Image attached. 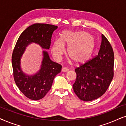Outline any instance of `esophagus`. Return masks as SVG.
<instances>
[{"mask_svg":"<svg viewBox=\"0 0 126 126\" xmlns=\"http://www.w3.org/2000/svg\"><path fill=\"white\" fill-rule=\"evenodd\" d=\"M68 71V68H67L66 67H63L62 68V72H67Z\"/></svg>","mask_w":126,"mask_h":126,"instance_id":"esophagus-1","label":"esophagus"}]
</instances>
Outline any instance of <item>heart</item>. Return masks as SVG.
<instances>
[{
  "instance_id": "1",
  "label": "heart",
  "mask_w": 126,
  "mask_h": 126,
  "mask_svg": "<svg viewBox=\"0 0 126 126\" xmlns=\"http://www.w3.org/2000/svg\"><path fill=\"white\" fill-rule=\"evenodd\" d=\"M68 47V56L76 64H83L91 58L94 52L96 42L92 35L85 31L66 30L62 32L60 39L53 42L52 52L56 59H59Z\"/></svg>"
}]
</instances>
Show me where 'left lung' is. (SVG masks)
Instances as JSON below:
<instances>
[{"label":"left lung","instance_id":"left-lung-1","mask_svg":"<svg viewBox=\"0 0 126 126\" xmlns=\"http://www.w3.org/2000/svg\"><path fill=\"white\" fill-rule=\"evenodd\" d=\"M114 53L104 35L98 55L75 69L77 78L73 85L80 100L90 101L99 98L107 91L113 77Z\"/></svg>","mask_w":126,"mask_h":126}]
</instances>
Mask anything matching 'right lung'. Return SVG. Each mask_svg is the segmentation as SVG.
<instances>
[{"instance_id": "right-lung-1", "label": "right lung", "mask_w": 126, "mask_h": 126, "mask_svg": "<svg viewBox=\"0 0 126 126\" xmlns=\"http://www.w3.org/2000/svg\"><path fill=\"white\" fill-rule=\"evenodd\" d=\"M58 26L46 23H34L27 28L18 38L13 50L12 66L15 82L22 93L32 100L43 98L51 89L56 75L61 71L62 66L52 61L43 51L41 67L34 75H26L21 68V59L26 47L38 44L43 49H49L52 34Z\"/></svg>"}]
</instances>
